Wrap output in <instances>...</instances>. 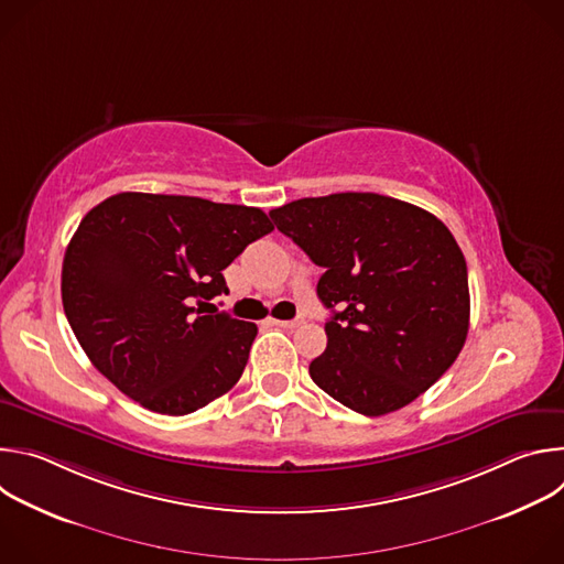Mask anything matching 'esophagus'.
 Listing matches in <instances>:
<instances>
[{
  "label": "esophagus",
  "mask_w": 564,
  "mask_h": 564,
  "mask_svg": "<svg viewBox=\"0 0 564 564\" xmlns=\"http://www.w3.org/2000/svg\"><path fill=\"white\" fill-rule=\"evenodd\" d=\"M272 324L274 326H281V328H299V326H303L305 321H303V316H296V318H288V321H283V318H272Z\"/></svg>",
  "instance_id": "34e87169"
}]
</instances>
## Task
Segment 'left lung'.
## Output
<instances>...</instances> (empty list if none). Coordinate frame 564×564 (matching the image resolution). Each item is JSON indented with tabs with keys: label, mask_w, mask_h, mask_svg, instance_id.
I'll list each match as a JSON object with an SVG mask.
<instances>
[{
	"label": "left lung",
	"mask_w": 564,
	"mask_h": 564,
	"mask_svg": "<svg viewBox=\"0 0 564 564\" xmlns=\"http://www.w3.org/2000/svg\"><path fill=\"white\" fill-rule=\"evenodd\" d=\"M324 268L316 294L333 316L312 381L366 417L404 409L457 359L470 316L468 272L431 212L370 192L292 200L270 212Z\"/></svg>",
	"instance_id": "1"
}]
</instances>
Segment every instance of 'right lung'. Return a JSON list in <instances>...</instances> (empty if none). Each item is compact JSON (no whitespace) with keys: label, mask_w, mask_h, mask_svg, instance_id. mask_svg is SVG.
I'll use <instances>...</instances> for the list:
<instances>
[{"label":"right lung","mask_w":564,"mask_h":564,"mask_svg":"<svg viewBox=\"0 0 564 564\" xmlns=\"http://www.w3.org/2000/svg\"><path fill=\"white\" fill-rule=\"evenodd\" d=\"M274 225L259 207L122 192L79 223L64 254L62 305L91 364L160 415H187L246 370L257 324L203 314L223 270Z\"/></svg>","instance_id":"add662e5"}]
</instances>
